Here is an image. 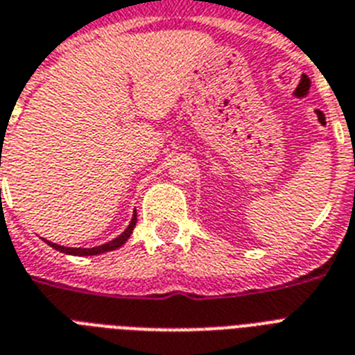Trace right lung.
I'll return each mask as SVG.
<instances>
[{
  "label": "right lung",
  "instance_id": "right-lung-1",
  "mask_svg": "<svg viewBox=\"0 0 355 355\" xmlns=\"http://www.w3.org/2000/svg\"><path fill=\"white\" fill-rule=\"evenodd\" d=\"M135 226H137V209H135V213H132V218H131V223H129V226L125 227V230H123V232L120 233L116 239H112V241L102 244V246L69 248V246H62V244L51 243V241H45V239H43V241H45V243H47L51 248H54L56 252L67 253V255H76V257H89V255H100V253L112 252V250H116V248L123 246V244H125V241L131 237V233H132V230H135Z\"/></svg>",
  "mask_w": 355,
  "mask_h": 355
}]
</instances>
